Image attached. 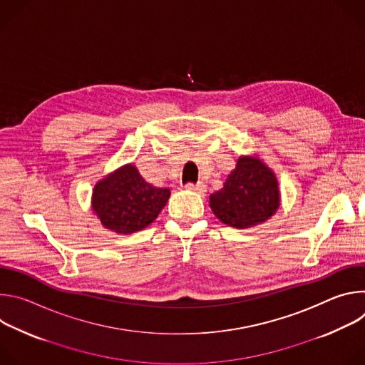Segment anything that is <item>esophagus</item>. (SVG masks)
<instances>
[{
	"label": "esophagus",
	"mask_w": 365,
	"mask_h": 365,
	"mask_svg": "<svg viewBox=\"0 0 365 365\" xmlns=\"http://www.w3.org/2000/svg\"><path fill=\"white\" fill-rule=\"evenodd\" d=\"M186 189L193 190V192H200L203 193L206 189V185L203 182H197V183H186Z\"/></svg>",
	"instance_id": "esophagus-1"
}]
</instances>
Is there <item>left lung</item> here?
I'll return each mask as SVG.
<instances>
[{
    "instance_id": "8db88e82",
    "label": "left lung",
    "mask_w": 365,
    "mask_h": 365,
    "mask_svg": "<svg viewBox=\"0 0 365 365\" xmlns=\"http://www.w3.org/2000/svg\"><path fill=\"white\" fill-rule=\"evenodd\" d=\"M220 221L234 228H248L267 221L280 206L276 175L262 160L242 155L224 187L210 196Z\"/></svg>"
}]
</instances>
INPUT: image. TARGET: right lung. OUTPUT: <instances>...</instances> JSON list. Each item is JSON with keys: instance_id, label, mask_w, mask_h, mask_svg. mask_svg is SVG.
Returning <instances> with one entry per match:
<instances>
[{"instance_id": "obj_1", "label": "right lung", "mask_w": 365, "mask_h": 365, "mask_svg": "<svg viewBox=\"0 0 365 365\" xmlns=\"http://www.w3.org/2000/svg\"><path fill=\"white\" fill-rule=\"evenodd\" d=\"M169 197V189L147 183L134 165H125L95 185L92 210L106 228L133 234L158 218Z\"/></svg>"}]
</instances>
